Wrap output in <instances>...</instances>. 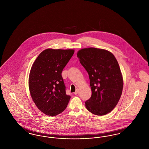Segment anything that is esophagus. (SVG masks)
Here are the masks:
<instances>
[{
  "mask_svg": "<svg viewBox=\"0 0 149 149\" xmlns=\"http://www.w3.org/2000/svg\"><path fill=\"white\" fill-rule=\"evenodd\" d=\"M78 94H79V89H77L76 90V91L74 92V94H75V95H77Z\"/></svg>",
  "mask_w": 149,
  "mask_h": 149,
  "instance_id": "esophagus-1",
  "label": "esophagus"
}]
</instances>
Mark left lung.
I'll return each mask as SVG.
<instances>
[{
  "label": "left lung",
  "mask_w": 149,
  "mask_h": 149,
  "mask_svg": "<svg viewBox=\"0 0 149 149\" xmlns=\"http://www.w3.org/2000/svg\"><path fill=\"white\" fill-rule=\"evenodd\" d=\"M77 56L88 72L92 96L85 102L92 113L103 116L117 104L123 89V78L118 63L109 51L94 47L79 50Z\"/></svg>",
  "instance_id": "1"
}]
</instances>
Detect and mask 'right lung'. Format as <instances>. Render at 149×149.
Wrapping results in <instances>:
<instances>
[{
    "instance_id": "add662e5",
    "label": "right lung",
    "mask_w": 149,
    "mask_h": 149,
    "mask_svg": "<svg viewBox=\"0 0 149 149\" xmlns=\"http://www.w3.org/2000/svg\"><path fill=\"white\" fill-rule=\"evenodd\" d=\"M74 50L48 49L43 51L32 65L29 89L36 106L43 113L55 116L63 112L70 96L66 94L61 73Z\"/></svg>"
}]
</instances>
